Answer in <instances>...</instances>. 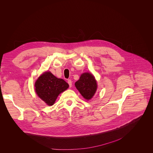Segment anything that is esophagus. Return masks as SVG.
<instances>
[{
  "mask_svg": "<svg viewBox=\"0 0 153 153\" xmlns=\"http://www.w3.org/2000/svg\"><path fill=\"white\" fill-rule=\"evenodd\" d=\"M68 84H69L70 87H72V81H71V79H68Z\"/></svg>",
  "mask_w": 153,
  "mask_h": 153,
  "instance_id": "obj_1",
  "label": "esophagus"
}]
</instances>
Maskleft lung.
Here are the masks:
<instances>
[{
	"label": "left lung",
	"mask_w": 153,
	"mask_h": 153,
	"mask_svg": "<svg viewBox=\"0 0 153 153\" xmlns=\"http://www.w3.org/2000/svg\"><path fill=\"white\" fill-rule=\"evenodd\" d=\"M76 87L80 94L88 100L95 95L97 88V81L94 76L88 73H83L75 83Z\"/></svg>",
	"instance_id": "8db88e82"
}]
</instances>
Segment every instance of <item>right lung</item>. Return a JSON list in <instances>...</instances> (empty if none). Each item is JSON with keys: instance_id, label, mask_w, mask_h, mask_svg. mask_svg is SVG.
<instances>
[{"instance_id": "right-lung-1", "label": "right lung", "mask_w": 153, "mask_h": 153, "mask_svg": "<svg viewBox=\"0 0 153 153\" xmlns=\"http://www.w3.org/2000/svg\"><path fill=\"white\" fill-rule=\"evenodd\" d=\"M35 90L39 98L48 106H52L59 95L68 87V84L62 79H58L50 72L40 76L35 83Z\"/></svg>"}]
</instances>
